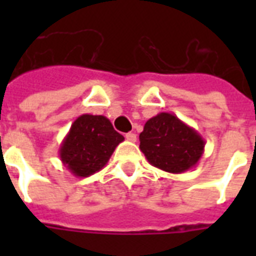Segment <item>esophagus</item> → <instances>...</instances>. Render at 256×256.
Listing matches in <instances>:
<instances>
[{
  "mask_svg": "<svg viewBox=\"0 0 256 256\" xmlns=\"http://www.w3.org/2000/svg\"><path fill=\"white\" fill-rule=\"evenodd\" d=\"M126 140H128V142H136V136L134 132H128V134H126Z\"/></svg>",
  "mask_w": 256,
  "mask_h": 256,
  "instance_id": "obj_1",
  "label": "esophagus"
}]
</instances>
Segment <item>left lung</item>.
I'll use <instances>...</instances> for the list:
<instances>
[{"label": "left lung", "mask_w": 256, "mask_h": 256, "mask_svg": "<svg viewBox=\"0 0 256 256\" xmlns=\"http://www.w3.org/2000/svg\"><path fill=\"white\" fill-rule=\"evenodd\" d=\"M140 148L154 168L180 174L195 168L204 152V140L176 116L160 112L144 124Z\"/></svg>", "instance_id": "1"}]
</instances>
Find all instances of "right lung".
I'll return each instance as SVG.
<instances>
[{
	"instance_id": "right-lung-1",
	"label": "right lung",
	"mask_w": 256,
	"mask_h": 256,
	"mask_svg": "<svg viewBox=\"0 0 256 256\" xmlns=\"http://www.w3.org/2000/svg\"><path fill=\"white\" fill-rule=\"evenodd\" d=\"M124 140L106 116L82 114L62 140L60 158L72 174L86 178L104 168Z\"/></svg>"
}]
</instances>
